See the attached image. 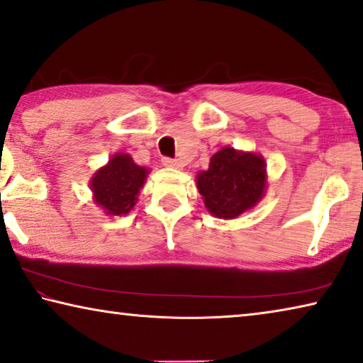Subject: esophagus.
<instances>
[{
	"mask_svg": "<svg viewBox=\"0 0 363 363\" xmlns=\"http://www.w3.org/2000/svg\"><path fill=\"white\" fill-rule=\"evenodd\" d=\"M162 164L165 167H170V169H180L182 164L178 162L177 159H170V157H162Z\"/></svg>",
	"mask_w": 363,
	"mask_h": 363,
	"instance_id": "obj_1",
	"label": "esophagus"
}]
</instances>
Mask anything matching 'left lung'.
Returning <instances> with one entry per match:
<instances>
[{
    "label": "left lung",
    "mask_w": 363,
    "mask_h": 363,
    "mask_svg": "<svg viewBox=\"0 0 363 363\" xmlns=\"http://www.w3.org/2000/svg\"><path fill=\"white\" fill-rule=\"evenodd\" d=\"M196 186L213 217L236 218L262 199L267 188V165L254 152L223 147L213 154L209 169L199 172Z\"/></svg>",
    "instance_id": "1"
}]
</instances>
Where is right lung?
<instances>
[{"label":"right lung","instance_id":"obj_1","mask_svg":"<svg viewBox=\"0 0 363 363\" xmlns=\"http://www.w3.org/2000/svg\"><path fill=\"white\" fill-rule=\"evenodd\" d=\"M150 170L135 164L128 154L117 152L90 180L93 199L108 216H125L138 201Z\"/></svg>","mask_w":363,"mask_h":363}]
</instances>
